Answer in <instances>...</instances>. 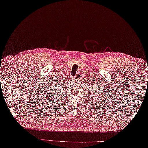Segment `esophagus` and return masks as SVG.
<instances>
[{"instance_id":"esophagus-1","label":"esophagus","mask_w":148,"mask_h":148,"mask_svg":"<svg viewBox=\"0 0 148 148\" xmlns=\"http://www.w3.org/2000/svg\"><path fill=\"white\" fill-rule=\"evenodd\" d=\"M75 79H77V80H80L81 79V75L80 74V73H77V75H76V76H75Z\"/></svg>"}]
</instances>
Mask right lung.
<instances>
[{
	"instance_id": "obj_1",
	"label": "right lung",
	"mask_w": 148,
	"mask_h": 148,
	"mask_svg": "<svg viewBox=\"0 0 148 148\" xmlns=\"http://www.w3.org/2000/svg\"><path fill=\"white\" fill-rule=\"evenodd\" d=\"M54 91H56V90H54Z\"/></svg>"
}]
</instances>
